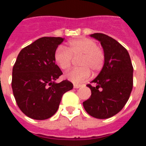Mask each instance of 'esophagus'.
Masks as SVG:
<instances>
[{"instance_id":"esophagus-1","label":"esophagus","mask_w":146,"mask_h":146,"mask_svg":"<svg viewBox=\"0 0 146 146\" xmlns=\"http://www.w3.org/2000/svg\"><path fill=\"white\" fill-rule=\"evenodd\" d=\"M80 84H73V88H80Z\"/></svg>"}]
</instances>
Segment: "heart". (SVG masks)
I'll use <instances>...</instances> for the list:
<instances>
[{
  "mask_svg": "<svg viewBox=\"0 0 146 146\" xmlns=\"http://www.w3.org/2000/svg\"><path fill=\"white\" fill-rule=\"evenodd\" d=\"M78 58V65L80 67L70 70L65 75L68 80L73 83L87 80L91 76V71L94 73L100 72L106 61L103 49L97 46L95 40L88 37L70 40L68 49L64 46H58L54 54L55 63L62 70H69L74 58Z\"/></svg>",
  "mask_w": 146,
  "mask_h": 146,
  "instance_id": "1",
  "label": "heart"
}]
</instances>
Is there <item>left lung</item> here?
Wrapping results in <instances>:
<instances>
[{"label": "left lung", "instance_id": "1", "mask_svg": "<svg viewBox=\"0 0 146 146\" xmlns=\"http://www.w3.org/2000/svg\"><path fill=\"white\" fill-rule=\"evenodd\" d=\"M106 55L103 68L88 84L91 97L83 102L86 112L97 119H107L118 113L128 101L133 88V66L128 51L115 39L103 34H91Z\"/></svg>", "mask_w": 146, "mask_h": 146}]
</instances>
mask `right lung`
Instances as JSON below:
<instances>
[{"label":"right lung","instance_id":"1","mask_svg":"<svg viewBox=\"0 0 146 146\" xmlns=\"http://www.w3.org/2000/svg\"><path fill=\"white\" fill-rule=\"evenodd\" d=\"M64 38L44 36L23 48L13 69L11 88L18 106L30 118L46 119L57 112L64 93L73 89L69 80L56 83L62 74L54 51Z\"/></svg>","mask_w":146,"mask_h":146}]
</instances>
